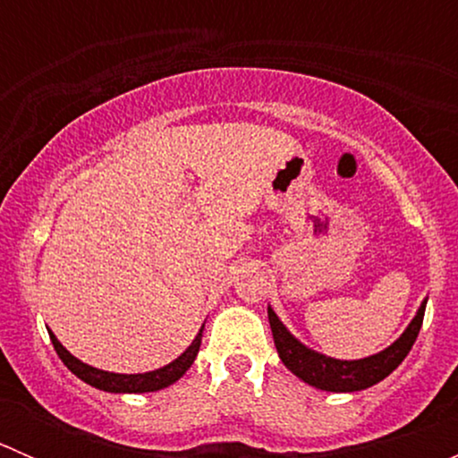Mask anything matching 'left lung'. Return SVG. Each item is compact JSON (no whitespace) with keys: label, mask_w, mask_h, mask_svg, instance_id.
Here are the masks:
<instances>
[{"label":"left lung","mask_w":458,"mask_h":458,"mask_svg":"<svg viewBox=\"0 0 458 458\" xmlns=\"http://www.w3.org/2000/svg\"><path fill=\"white\" fill-rule=\"evenodd\" d=\"M423 315H426V303L419 308L417 317L412 318L408 330L401 335V339L394 341V344L387 350H383V352L368 359H359V361H339V359H330L323 357V354L312 352L306 345L299 344V341L285 330V326L279 321V317L272 312V308H267V318H270L272 336H275V345L281 361L285 363L288 370L297 374L301 381L327 392H357L383 381L394 368H399V363L403 361V359L408 357L410 350H412L414 341H417L419 336V330H421Z\"/></svg>","instance_id":"8db88e82"}]
</instances>
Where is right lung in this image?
I'll return each instance as SVG.
<instances>
[{
    "instance_id": "1",
    "label": "right lung",
    "mask_w": 458,
    "mask_h": 458,
    "mask_svg": "<svg viewBox=\"0 0 458 458\" xmlns=\"http://www.w3.org/2000/svg\"><path fill=\"white\" fill-rule=\"evenodd\" d=\"M48 335L55 345V352L59 354L64 366H66L72 374H77L81 381H86L88 386L99 387V390H106V392H155V390H161V387L170 386V383H174L177 378H182L183 372L192 366L197 352H199L203 327L199 330V335L195 336L191 348H188L182 357L174 359V361L168 363L165 368H159V370H152L146 374H114V372L97 370V368L86 366V363H81L80 359L72 357V354L68 352L57 339H55L53 332H48Z\"/></svg>"
}]
</instances>
